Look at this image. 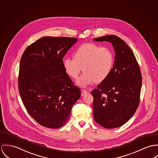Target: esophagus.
Returning <instances> with one entry per match:
<instances>
[{"instance_id":"1","label":"esophagus","mask_w":158,"mask_h":158,"mask_svg":"<svg viewBox=\"0 0 158 158\" xmlns=\"http://www.w3.org/2000/svg\"><path fill=\"white\" fill-rule=\"evenodd\" d=\"M88 93V91H87L86 89H82L81 90V96H84V94H87Z\"/></svg>"}]
</instances>
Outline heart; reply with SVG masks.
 <instances>
[{
    "mask_svg": "<svg viewBox=\"0 0 158 158\" xmlns=\"http://www.w3.org/2000/svg\"><path fill=\"white\" fill-rule=\"evenodd\" d=\"M74 59L65 58L63 66L66 73L73 79H77L82 68L84 73L77 84L85 87L93 83L99 84L105 81L111 73L114 59L113 52L106 47L93 43L80 45L73 54Z\"/></svg>",
    "mask_w": 158,
    "mask_h": 158,
    "instance_id": "1",
    "label": "heart"
}]
</instances>
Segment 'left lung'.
<instances>
[{"label": "left lung", "instance_id": "8db88e82", "mask_svg": "<svg viewBox=\"0 0 158 158\" xmlns=\"http://www.w3.org/2000/svg\"><path fill=\"white\" fill-rule=\"evenodd\" d=\"M93 40L110 42L115 53L111 74L91 91L94 119L106 128L119 127L134 115L139 104L140 69L131 49L120 37L107 35Z\"/></svg>", "mask_w": 158, "mask_h": 158}]
</instances>
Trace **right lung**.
I'll return each instance as SVG.
<instances>
[{
    "label": "right lung",
    "mask_w": 158,
    "mask_h": 158,
    "mask_svg": "<svg viewBox=\"0 0 158 158\" xmlns=\"http://www.w3.org/2000/svg\"><path fill=\"white\" fill-rule=\"evenodd\" d=\"M77 42L76 38L45 36L28 46L21 57L20 97L30 116L45 127L65 125L81 97L63 66V57Z\"/></svg>",
    "instance_id": "obj_1"
}]
</instances>
